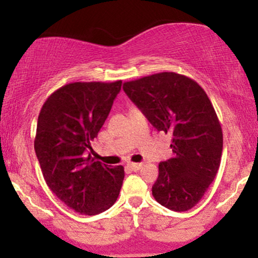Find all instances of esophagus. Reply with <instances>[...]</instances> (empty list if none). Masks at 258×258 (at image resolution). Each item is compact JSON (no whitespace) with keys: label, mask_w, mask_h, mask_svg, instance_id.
<instances>
[{"label":"esophagus","mask_w":258,"mask_h":258,"mask_svg":"<svg viewBox=\"0 0 258 258\" xmlns=\"http://www.w3.org/2000/svg\"><path fill=\"white\" fill-rule=\"evenodd\" d=\"M127 166L131 168L132 171H138V170H141L142 167H143V164H141V162H138V164H135V162H132V164L127 165Z\"/></svg>","instance_id":"34e87169"}]
</instances>
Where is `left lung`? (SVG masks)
Returning <instances> with one entry per match:
<instances>
[{
  "label": "left lung",
  "instance_id": "1",
  "mask_svg": "<svg viewBox=\"0 0 258 258\" xmlns=\"http://www.w3.org/2000/svg\"><path fill=\"white\" fill-rule=\"evenodd\" d=\"M123 91L158 131L172 135L173 156L159 164L153 197L172 211H188L221 164L223 135L209 97L194 80L176 73L125 82Z\"/></svg>",
  "mask_w": 258,
  "mask_h": 258
}]
</instances>
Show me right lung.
Returning a JSON list of instances; mask_svg holds the SVG:
<instances>
[{"label":"right lung","instance_id":"add662e5","mask_svg":"<svg viewBox=\"0 0 258 258\" xmlns=\"http://www.w3.org/2000/svg\"><path fill=\"white\" fill-rule=\"evenodd\" d=\"M121 81L73 82L53 92L37 120L35 153L49 189L67 206L94 216L114 205L125 171L87 153L121 91Z\"/></svg>","mask_w":258,"mask_h":258}]
</instances>
